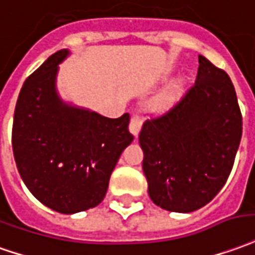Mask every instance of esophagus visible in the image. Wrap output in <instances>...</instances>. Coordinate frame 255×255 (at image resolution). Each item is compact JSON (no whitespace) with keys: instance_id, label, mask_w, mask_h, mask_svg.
<instances>
[{"instance_id":"1","label":"esophagus","mask_w":255,"mask_h":255,"mask_svg":"<svg viewBox=\"0 0 255 255\" xmlns=\"http://www.w3.org/2000/svg\"><path fill=\"white\" fill-rule=\"evenodd\" d=\"M140 128H142V120L138 116H132L131 122H129V132L132 133L135 138H138Z\"/></svg>"}]
</instances>
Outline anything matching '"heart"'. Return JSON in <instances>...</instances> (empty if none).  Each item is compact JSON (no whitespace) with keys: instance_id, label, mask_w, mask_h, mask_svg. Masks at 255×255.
I'll return each mask as SVG.
<instances>
[{"instance_id":"1","label":"heart","mask_w":255,"mask_h":255,"mask_svg":"<svg viewBox=\"0 0 255 255\" xmlns=\"http://www.w3.org/2000/svg\"><path fill=\"white\" fill-rule=\"evenodd\" d=\"M181 92V81H174L170 85H167L161 92H158L149 103V109L152 112H165L177 102L178 97Z\"/></svg>"}]
</instances>
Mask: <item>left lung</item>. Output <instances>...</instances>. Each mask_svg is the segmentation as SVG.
<instances>
[{
	"label": "left lung",
	"mask_w": 255,
	"mask_h": 255,
	"mask_svg": "<svg viewBox=\"0 0 255 255\" xmlns=\"http://www.w3.org/2000/svg\"><path fill=\"white\" fill-rule=\"evenodd\" d=\"M242 124L229 76L199 55L195 85L174 109L140 129L152 202L174 213H192L211 202L232 171Z\"/></svg>",
	"instance_id": "8db88e82"
}]
</instances>
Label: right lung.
I'll return each mask as SVG.
<instances>
[{
    "label": "right lung",
    "mask_w": 255,
    "mask_h": 255,
    "mask_svg": "<svg viewBox=\"0 0 255 255\" xmlns=\"http://www.w3.org/2000/svg\"><path fill=\"white\" fill-rule=\"evenodd\" d=\"M60 49L24 81L16 102L12 147L27 189L53 211L97 207L123 150L132 142L129 115L109 119L67 103L56 88Z\"/></svg>",
    "instance_id": "obj_1"
}]
</instances>
